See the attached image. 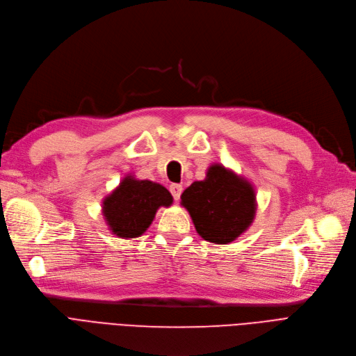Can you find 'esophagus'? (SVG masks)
Masks as SVG:
<instances>
[{
    "mask_svg": "<svg viewBox=\"0 0 356 356\" xmlns=\"http://www.w3.org/2000/svg\"><path fill=\"white\" fill-rule=\"evenodd\" d=\"M169 191H171L174 200L178 201L179 197H181V194H182V185H179V184H171V185H169Z\"/></svg>",
    "mask_w": 356,
    "mask_h": 356,
    "instance_id": "obj_1",
    "label": "esophagus"
}]
</instances>
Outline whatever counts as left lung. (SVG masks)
Here are the masks:
<instances>
[{
	"label": "left lung",
	"instance_id": "8db88e82",
	"mask_svg": "<svg viewBox=\"0 0 356 356\" xmlns=\"http://www.w3.org/2000/svg\"><path fill=\"white\" fill-rule=\"evenodd\" d=\"M195 230L204 241L227 245L255 218V190L245 178L222 165H211L204 181H195L181 195Z\"/></svg>",
	"mask_w": 356,
	"mask_h": 356
}]
</instances>
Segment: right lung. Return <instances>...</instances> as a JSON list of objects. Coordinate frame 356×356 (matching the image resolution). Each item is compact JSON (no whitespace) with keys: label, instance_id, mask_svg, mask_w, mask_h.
<instances>
[{"label":"right lung","instance_id":"1","mask_svg":"<svg viewBox=\"0 0 356 356\" xmlns=\"http://www.w3.org/2000/svg\"><path fill=\"white\" fill-rule=\"evenodd\" d=\"M172 204V195L161 184L136 179L127 175L118 187L104 198L103 213L110 230L122 239L143 234L159 207Z\"/></svg>","mask_w":356,"mask_h":356}]
</instances>
